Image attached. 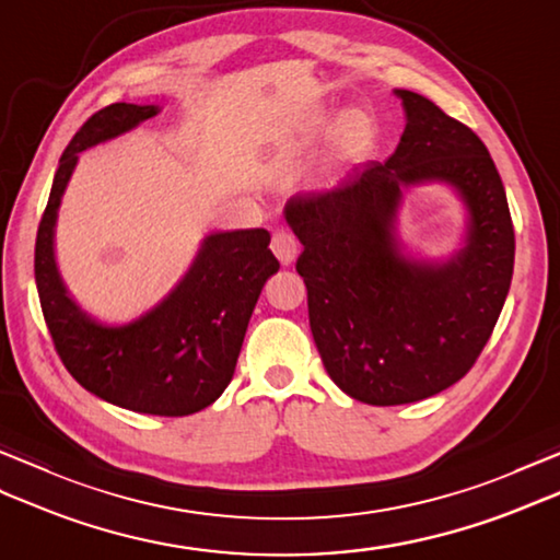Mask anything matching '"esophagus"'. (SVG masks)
Segmentation results:
<instances>
[{
	"mask_svg": "<svg viewBox=\"0 0 560 560\" xmlns=\"http://www.w3.org/2000/svg\"><path fill=\"white\" fill-rule=\"evenodd\" d=\"M271 253L277 255V259L281 261L283 267H289L291 261L299 257L301 253V245L295 241V235L289 231H277L271 237Z\"/></svg>",
	"mask_w": 560,
	"mask_h": 560,
	"instance_id": "34e87169",
	"label": "esophagus"
}]
</instances>
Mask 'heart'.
<instances>
[{
  "mask_svg": "<svg viewBox=\"0 0 560 560\" xmlns=\"http://www.w3.org/2000/svg\"><path fill=\"white\" fill-rule=\"evenodd\" d=\"M368 135V120L363 113H347L339 120L337 127V147L343 153H353L363 144V139Z\"/></svg>",
  "mask_w": 560,
  "mask_h": 560,
  "instance_id": "obj_1",
  "label": "heart"
}]
</instances>
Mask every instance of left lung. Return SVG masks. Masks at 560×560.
Segmentation results:
<instances>
[{"label": "left lung", "mask_w": 560, "mask_h": 560, "mask_svg": "<svg viewBox=\"0 0 560 560\" xmlns=\"http://www.w3.org/2000/svg\"><path fill=\"white\" fill-rule=\"evenodd\" d=\"M395 96L407 115L395 153L283 209L303 245L295 269L325 371L373 407L433 397L467 375L515 265L505 187L483 141L419 93ZM425 182L450 184L468 209L465 245L447 260L407 256L396 235L400 192Z\"/></svg>", "instance_id": "1"}]
</instances>
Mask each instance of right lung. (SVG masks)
<instances>
[{"label": "right lung", "instance_id": "add662e5", "mask_svg": "<svg viewBox=\"0 0 560 560\" xmlns=\"http://www.w3.org/2000/svg\"><path fill=\"white\" fill-rule=\"evenodd\" d=\"M159 113V105L113 103L69 141L35 237V283L59 359L83 389L129 411L187 416L217 401L233 380L261 287L279 271L269 233H209L180 283L127 325H105L81 311L55 259L57 211L79 153Z\"/></svg>", "mask_w": 560, "mask_h": 560}]
</instances>
